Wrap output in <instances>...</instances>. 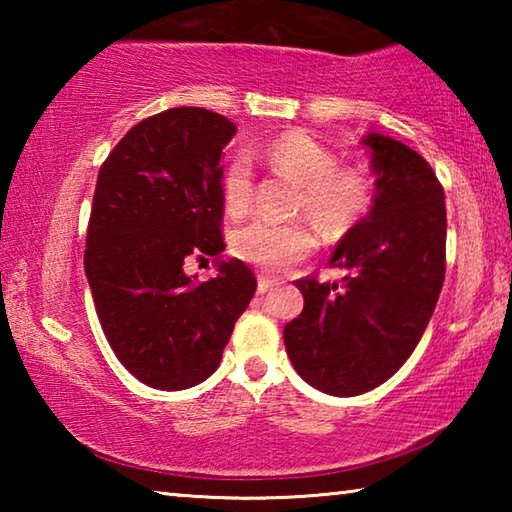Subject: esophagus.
<instances>
[{
  "label": "esophagus",
  "instance_id": "1",
  "mask_svg": "<svg viewBox=\"0 0 512 512\" xmlns=\"http://www.w3.org/2000/svg\"><path fill=\"white\" fill-rule=\"evenodd\" d=\"M275 280H271V277H266V275H259L257 277V291L259 293H266L268 289H273L275 287Z\"/></svg>",
  "mask_w": 512,
  "mask_h": 512
}]
</instances>
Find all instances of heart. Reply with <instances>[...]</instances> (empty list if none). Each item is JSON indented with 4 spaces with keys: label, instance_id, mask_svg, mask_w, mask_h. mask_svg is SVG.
<instances>
[{
    "label": "heart",
    "instance_id": "heart-1",
    "mask_svg": "<svg viewBox=\"0 0 512 512\" xmlns=\"http://www.w3.org/2000/svg\"><path fill=\"white\" fill-rule=\"evenodd\" d=\"M273 171L298 183V210H305L327 239H339L368 212L375 178L361 162H336V155L314 137L291 131L266 146ZM223 207L244 216L253 203V169L248 160L230 162L221 180ZM232 253L268 273H284L316 248V232L305 221L255 219L232 232Z\"/></svg>",
    "mask_w": 512,
    "mask_h": 512
}]
</instances>
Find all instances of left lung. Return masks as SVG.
Here are the masks:
<instances>
[{
    "label": "left lung",
    "instance_id": "obj_1",
    "mask_svg": "<svg viewBox=\"0 0 512 512\" xmlns=\"http://www.w3.org/2000/svg\"><path fill=\"white\" fill-rule=\"evenodd\" d=\"M375 196L329 264L341 284L296 280L305 309L284 327L298 375L352 397L393 377L420 343L445 282V192L429 162L393 137L368 133Z\"/></svg>",
    "mask_w": 512,
    "mask_h": 512
}]
</instances>
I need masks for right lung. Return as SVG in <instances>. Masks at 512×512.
<instances>
[{"label":"right lung","instance_id":"obj_1","mask_svg":"<svg viewBox=\"0 0 512 512\" xmlns=\"http://www.w3.org/2000/svg\"><path fill=\"white\" fill-rule=\"evenodd\" d=\"M235 133L219 112L171 108L133 126L99 169L85 275L112 352L158 391L210 377L255 296L241 259H220L207 283L184 273L225 248L221 153Z\"/></svg>","mask_w":512,"mask_h":512}]
</instances>
